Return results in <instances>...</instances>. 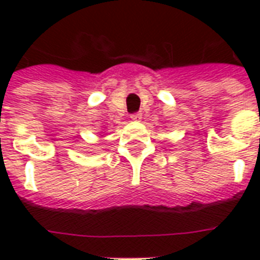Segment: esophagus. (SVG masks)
<instances>
[{"label":"esophagus","instance_id":"obj_1","mask_svg":"<svg viewBox=\"0 0 260 260\" xmlns=\"http://www.w3.org/2000/svg\"><path fill=\"white\" fill-rule=\"evenodd\" d=\"M131 118H132V120H135V121H139V120L142 118V113H140V112L132 113V114H131Z\"/></svg>","mask_w":260,"mask_h":260}]
</instances>
